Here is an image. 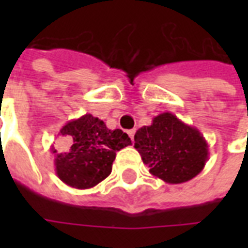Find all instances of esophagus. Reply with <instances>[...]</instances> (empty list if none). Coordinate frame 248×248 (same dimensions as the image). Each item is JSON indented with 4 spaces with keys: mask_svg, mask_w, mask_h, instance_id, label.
<instances>
[{
    "mask_svg": "<svg viewBox=\"0 0 248 248\" xmlns=\"http://www.w3.org/2000/svg\"><path fill=\"white\" fill-rule=\"evenodd\" d=\"M127 134H129V137L130 138H131V140H134V134H135V130L133 129V130H129V131H127Z\"/></svg>",
    "mask_w": 248,
    "mask_h": 248,
    "instance_id": "obj_1",
    "label": "esophagus"
}]
</instances>
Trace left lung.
Wrapping results in <instances>:
<instances>
[{"mask_svg": "<svg viewBox=\"0 0 248 248\" xmlns=\"http://www.w3.org/2000/svg\"><path fill=\"white\" fill-rule=\"evenodd\" d=\"M134 140L151 175L170 185L197 177L208 159V145L201 131L171 113L154 117L150 126L137 130Z\"/></svg>", "mask_w": 248, "mask_h": 248, "instance_id": "left-lung-1", "label": "left lung"}]
</instances>
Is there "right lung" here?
I'll return each instance as SVG.
<instances>
[{"label": "right lung", "instance_id": "right-lung-1", "mask_svg": "<svg viewBox=\"0 0 248 248\" xmlns=\"http://www.w3.org/2000/svg\"><path fill=\"white\" fill-rule=\"evenodd\" d=\"M58 143L66 149H50L57 175L67 186L85 190L110 175L117 151L131 145V140L122 130L108 129L103 121L85 114L60 130Z\"/></svg>", "mask_w": 248, "mask_h": 248}]
</instances>
